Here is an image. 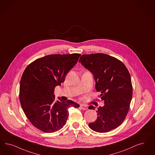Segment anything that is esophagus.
Wrapping results in <instances>:
<instances>
[{
  "mask_svg": "<svg viewBox=\"0 0 155 155\" xmlns=\"http://www.w3.org/2000/svg\"><path fill=\"white\" fill-rule=\"evenodd\" d=\"M80 107L81 109H82V110H87V105H85V104H81Z\"/></svg>",
  "mask_w": 155,
  "mask_h": 155,
  "instance_id": "esophagus-1",
  "label": "esophagus"
}]
</instances>
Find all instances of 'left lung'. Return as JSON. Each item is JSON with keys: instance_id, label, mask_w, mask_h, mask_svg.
<instances>
[{"instance_id": "left-lung-1", "label": "left lung", "mask_w": 155, "mask_h": 155, "mask_svg": "<svg viewBox=\"0 0 155 155\" xmlns=\"http://www.w3.org/2000/svg\"><path fill=\"white\" fill-rule=\"evenodd\" d=\"M79 62L93 74L95 87L104 102L98 108L97 118L89 127L99 133H106L121 124L129 111L133 87L129 71L117 58L104 54L82 55ZM90 105L89 109L94 110Z\"/></svg>"}]
</instances>
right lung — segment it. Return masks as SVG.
I'll list each match as a JSON object with an SVG mask.
<instances>
[{
	"instance_id": "obj_1",
	"label": "right lung",
	"mask_w": 155,
	"mask_h": 155,
	"mask_svg": "<svg viewBox=\"0 0 155 155\" xmlns=\"http://www.w3.org/2000/svg\"><path fill=\"white\" fill-rule=\"evenodd\" d=\"M81 56L79 54H55L37 59L29 64L19 84V100L31 124L45 133L61 129L66 123L68 108L79 107L74 101L55 100L56 86H61L65 77Z\"/></svg>"
}]
</instances>
